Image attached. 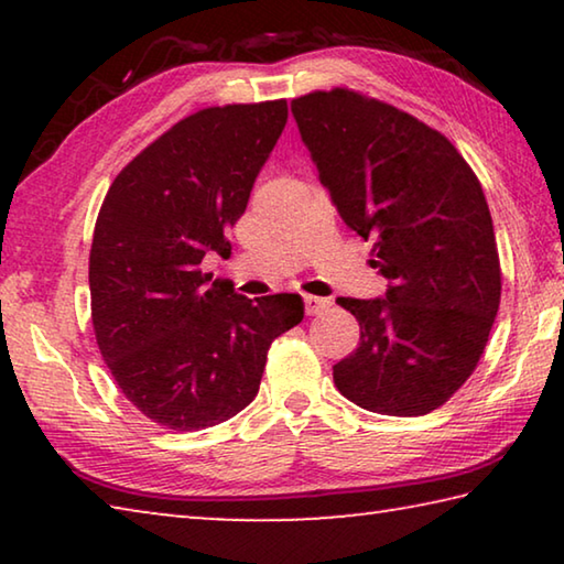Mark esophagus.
Here are the masks:
<instances>
[{"mask_svg":"<svg viewBox=\"0 0 564 564\" xmlns=\"http://www.w3.org/2000/svg\"><path fill=\"white\" fill-rule=\"evenodd\" d=\"M303 303H305V313H308V316H318V313H323L330 305L328 299H318V295H305Z\"/></svg>","mask_w":564,"mask_h":564,"instance_id":"esophagus-1","label":"esophagus"}]
</instances>
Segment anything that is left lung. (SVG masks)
Segmentation results:
<instances>
[{
	"label": "left lung",
	"mask_w": 564,
	"mask_h": 564,
	"mask_svg": "<svg viewBox=\"0 0 564 564\" xmlns=\"http://www.w3.org/2000/svg\"><path fill=\"white\" fill-rule=\"evenodd\" d=\"M321 184L348 228L373 238L383 299H338L360 343L333 366L350 403L425 415L460 388L498 316L502 273L482 186L441 131L350 89L291 101Z\"/></svg>",
	"instance_id": "left-lung-1"
}]
</instances>
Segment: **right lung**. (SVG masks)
Here are the masks:
<instances>
[{
  "instance_id": "1",
  "label": "right lung",
  "mask_w": 564,
  "mask_h": 564,
  "mask_svg": "<svg viewBox=\"0 0 564 564\" xmlns=\"http://www.w3.org/2000/svg\"><path fill=\"white\" fill-rule=\"evenodd\" d=\"M285 121V99L191 113L121 169L101 204L94 333L121 393L171 431L241 413L271 343L303 321L299 293L253 303L202 271L208 253L231 256L226 228L246 212Z\"/></svg>"
}]
</instances>
